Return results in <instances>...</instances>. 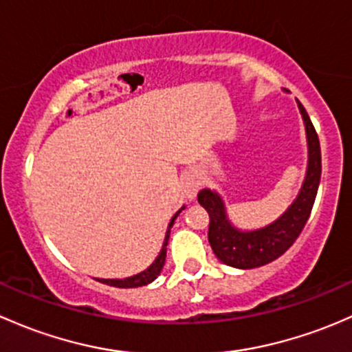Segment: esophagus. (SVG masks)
<instances>
[{
  "label": "esophagus",
  "mask_w": 352,
  "mask_h": 352,
  "mask_svg": "<svg viewBox=\"0 0 352 352\" xmlns=\"http://www.w3.org/2000/svg\"><path fill=\"white\" fill-rule=\"evenodd\" d=\"M197 192H199V186L195 180H188L186 184V188H184V194H186L187 199H195L197 197Z\"/></svg>",
  "instance_id": "obj_1"
}]
</instances>
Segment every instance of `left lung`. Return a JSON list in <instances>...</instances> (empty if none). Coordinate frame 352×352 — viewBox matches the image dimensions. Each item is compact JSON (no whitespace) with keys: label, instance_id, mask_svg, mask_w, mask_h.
<instances>
[{"label":"left lung","instance_id":"obj_1","mask_svg":"<svg viewBox=\"0 0 352 352\" xmlns=\"http://www.w3.org/2000/svg\"><path fill=\"white\" fill-rule=\"evenodd\" d=\"M307 120V118H305ZM307 145H309V162L307 175L297 201L292 204L275 224L254 232H238L228 226L224 219L221 199L210 190L199 192V202L209 212V243L216 256L224 265L234 268H256L280 258L288 248L302 234L320 184V146L317 133L307 121Z\"/></svg>","mask_w":352,"mask_h":352}]
</instances>
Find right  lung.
Instances as JSON below:
<instances>
[{
	"label": "right lung",
	"instance_id": "obj_1",
	"mask_svg": "<svg viewBox=\"0 0 352 352\" xmlns=\"http://www.w3.org/2000/svg\"><path fill=\"white\" fill-rule=\"evenodd\" d=\"M164 265H165V251H162L160 256H158L157 260H155V263L151 265L150 268H146L145 272L138 273V275L135 276H129V278H124V280H111V283L116 285V287H124V288L142 287V285L153 282V280L160 275Z\"/></svg>",
	"mask_w": 352,
	"mask_h": 352
}]
</instances>
